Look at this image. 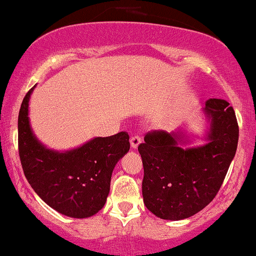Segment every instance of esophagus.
I'll use <instances>...</instances> for the list:
<instances>
[{"label":"esophagus","mask_w":256,"mask_h":256,"mask_svg":"<svg viewBox=\"0 0 256 256\" xmlns=\"http://www.w3.org/2000/svg\"><path fill=\"white\" fill-rule=\"evenodd\" d=\"M142 142V138L141 136H138V135H135V136H132V138H130V144H132V149H136L138 146V144Z\"/></svg>","instance_id":"obj_1"}]
</instances>
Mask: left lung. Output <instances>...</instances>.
<instances>
[{
	"label": "left lung",
	"instance_id": "obj_1",
	"mask_svg": "<svg viewBox=\"0 0 256 256\" xmlns=\"http://www.w3.org/2000/svg\"><path fill=\"white\" fill-rule=\"evenodd\" d=\"M205 104L206 144L183 149L180 143L188 142L183 132L152 130L138 146L144 169L143 202L160 219H186L208 206L236 156L239 126L234 110L222 99Z\"/></svg>",
	"mask_w": 256,
	"mask_h": 256
}]
</instances>
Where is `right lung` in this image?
I'll return each mask as SVG.
<instances>
[{
    "mask_svg": "<svg viewBox=\"0 0 256 256\" xmlns=\"http://www.w3.org/2000/svg\"><path fill=\"white\" fill-rule=\"evenodd\" d=\"M18 114V152L24 174L46 204L72 218H88L104 208L118 160L130 148L128 132L94 138L68 152L48 149L34 136L29 122V100Z\"/></svg>",
    "mask_w": 256,
    "mask_h": 256,
    "instance_id": "right-lung-1",
    "label": "right lung"
}]
</instances>
